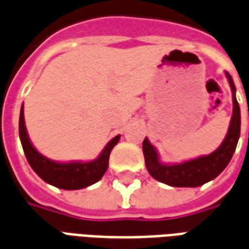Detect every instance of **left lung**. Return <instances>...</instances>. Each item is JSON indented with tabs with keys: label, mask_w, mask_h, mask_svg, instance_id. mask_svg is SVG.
I'll list each match as a JSON object with an SVG mask.
<instances>
[{
	"label": "left lung",
	"mask_w": 249,
	"mask_h": 249,
	"mask_svg": "<svg viewBox=\"0 0 249 249\" xmlns=\"http://www.w3.org/2000/svg\"><path fill=\"white\" fill-rule=\"evenodd\" d=\"M225 74L230 81L232 94H233L232 96L233 114L224 141L216 151L212 152L208 156L197 157L181 164L165 165L159 161V155L155 146L145 137L142 141V152H144L146 169L151 173L152 178H156L157 181L168 184L171 187H200L217 178L228 165L240 137V107L236 100V88L233 80L230 76V73L225 71Z\"/></svg>",
	"instance_id": "1"
}]
</instances>
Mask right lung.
I'll return each instance as SVG.
<instances>
[{
  "mask_svg": "<svg viewBox=\"0 0 249 249\" xmlns=\"http://www.w3.org/2000/svg\"><path fill=\"white\" fill-rule=\"evenodd\" d=\"M19 139L24 148L25 156L32 169L40 176L44 181L52 184L57 188L71 191L81 189L97 183L107 172L109 165V155L113 146L119 142L120 136H116L109 141L104 148L98 159L89 162H56L42 156L32 145L29 136L26 132L24 120V107H21L19 112Z\"/></svg>",
  "mask_w": 249,
  "mask_h": 249,
  "instance_id": "obj_1",
  "label": "right lung"
}]
</instances>
